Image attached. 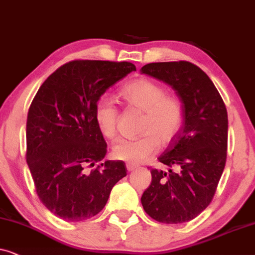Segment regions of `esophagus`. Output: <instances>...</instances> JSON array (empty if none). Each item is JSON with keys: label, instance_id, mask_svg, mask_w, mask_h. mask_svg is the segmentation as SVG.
Returning <instances> with one entry per match:
<instances>
[{"label": "esophagus", "instance_id": "34e87169", "mask_svg": "<svg viewBox=\"0 0 255 255\" xmlns=\"http://www.w3.org/2000/svg\"><path fill=\"white\" fill-rule=\"evenodd\" d=\"M126 167H127V170H128V171H134L135 169L137 168V165L131 164V163H127V164H126Z\"/></svg>", "mask_w": 255, "mask_h": 255}]
</instances>
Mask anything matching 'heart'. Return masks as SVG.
Returning <instances> with one entry per match:
<instances>
[{"label":"heart","instance_id":"obj_1","mask_svg":"<svg viewBox=\"0 0 255 255\" xmlns=\"http://www.w3.org/2000/svg\"><path fill=\"white\" fill-rule=\"evenodd\" d=\"M120 97L129 106L143 112L136 138H120L112 149L114 158L140 164L158 151L159 145L176 140L184 120L181 99L169 94L163 85L145 78L131 81L120 91ZM94 120L100 133L114 138L118 133L119 110L113 101L100 98L94 107Z\"/></svg>","mask_w":255,"mask_h":255}]
</instances>
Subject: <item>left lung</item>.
<instances>
[{
	"instance_id": "obj_1",
	"label": "left lung",
	"mask_w": 255,
	"mask_h": 255,
	"mask_svg": "<svg viewBox=\"0 0 255 255\" xmlns=\"http://www.w3.org/2000/svg\"><path fill=\"white\" fill-rule=\"evenodd\" d=\"M140 72L170 85L184 107L178 136L158 157L169 170L151 169L142 206L159 223L190 222L211 203L225 168V104L208 74L190 62L150 63Z\"/></svg>"
}]
</instances>
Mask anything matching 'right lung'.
<instances>
[{"instance_id":"1","label":"right lung","mask_w":255,"mask_h":255,"mask_svg":"<svg viewBox=\"0 0 255 255\" xmlns=\"http://www.w3.org/2000/svg\"><path fill=\"white\" fill-rule=\"evenodd\" d=\"M134 64L72 60L39 87L26 119V163L40 202L54 216L81 222L105 208L113 186L127 175L122 161H106L107 143L94 107Z\"/></svg>"}]
</instances>
